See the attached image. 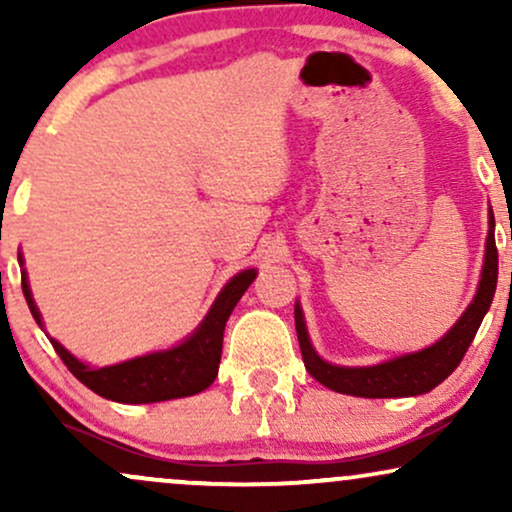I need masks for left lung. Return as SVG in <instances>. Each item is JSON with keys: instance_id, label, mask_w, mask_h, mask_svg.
Listing matches in <instances>:
<instances>
[{"instance_id": "left-lung-1", "label": "left lung", "mask_w": 512, "mask_h": 512, "mask_svg": "<svg viewBox=\"0 0 512 512\" xmlns=\"http://www.w3.org/2000/svg\"><path fill=\"white\" fill-rule=\"evenodd\" d=\"M493 214L489 219V238H486V255L484 269H481V281L474 301L464 310L460 320L450 327V332L443 339L428 349L416 351V354H404L392 358V361L378 363V366H332V363L322 361L317 351L310 344L308 330H305L303 310L296 303V332L298 344H301V354L305 370L325 387L334 392L354 397L368 399H383V397H416L431 392L433 387L443 383L445 378L460 366L462 356L467 354L469 344H472L474 334H477L481 320H484L486 310L491 308L493 293H496L498 281V250L496 238H493Z\"/></svg>"}]
</instances>
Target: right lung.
<instances>
[{"mask_svg":"<svg viewBox=\"0 0 512 512\" xmlns=\"http://www.w3.org/2000/svg\"><path fill=\"white\" fill-rule=\"evenodd\" d=\"M23 264V257H19ZM255 269H243V272L233 276L223 291L219 293L202 325L197 327L185 342L173 346V349L156 351V354L137 356L132 361L115 363V366L91 368L81 363L79 358L69 354L57 339H50L55 346L57 356L62 358L64 366L72 370L76 380H81L88 390L96 395L113 402L122 404H149V402H166V399L190 397L197 392L207 390L214 383L216 373H219L221 363V346H223V330H226V320L231 317L233 308L240 301L248 286L255 281ZM23 296H26L28 308L40 327H43V317H40L38 305L31 296V286H28L26 272H21Z\"/></svg>","mask_w":512,"mask_h":512,"instance_id":"obj_1","label":"right lung"}]
</instances>
